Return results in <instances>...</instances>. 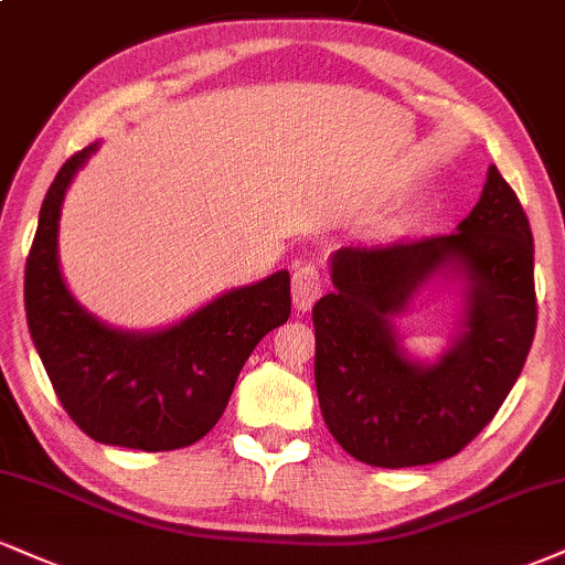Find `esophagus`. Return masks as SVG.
<instances>
[{"label": "esophagus", "instance_id": "34e87169", "mask_svg": "<svg viewBox=\"0 0 565 565\" xmlns=\"http://www.w3.org/2000/svg\"><path fill=\"white\" fill-rule=\"evenodd\" d=\"M321 291H323L321 270L310 263L297 265L295 276H291V300H295V308L302 312L310 310L312 302L321 297Z\"/></svg>", "mask_w": 565, "mask_h": 565}]
</instances>
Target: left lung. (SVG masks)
<instances>
[{
	"label": "left lung",
	"instance_id": "8db88e82",
	"mask_svg": "<svg viewBox=\"0 0 565 565\" xmlns=\"http://www.w3.org/2000/svg\"><path fill=\"white\" fill-rule=\"evenodd\" d=\"M467 284L465 329L437 364L398 348L391 321L434 273ZM312 308L316 390L331 437L360 463L426 466L484 429L521 376L536 329L534 239L494 166L447 236L342 247Z\"/></svg>",
	"mask_w": 565,
	"mask_h": 565
}]
</instances>
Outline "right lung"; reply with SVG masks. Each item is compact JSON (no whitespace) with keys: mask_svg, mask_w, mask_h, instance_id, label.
Here are the masks:
<instances>
[{"mask_svg":"<svg viewBox=\"0 0 565 565\" xmlns=\"http://www.w3.org/2000/svg\"><path fill=\"white\" fill-rule=\"evenodd\" d=\"M81 149L54 175L25 260V318L65 413L102 445L162 452L194 445L226 411L257 342L287 323L289 274L231 289L162 331L110 329L67 291L57 260L60 210Z\"/></svg>","mask_w":565,"mask_h":565,"instance_id":"add662e5","label":"right lung"}]
</instances>
